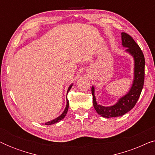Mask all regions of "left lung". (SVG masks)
<instances>
[{
	"label": "left lung",
	"mask_w": 155,
	"mask_h": 155,
	"mask_svg": "<svg viewBox=\"0 0 155 155\" xmlns=\"http://www.w3.org/2000/svg\"><path fill=\"white\" fill-rule=\"evenodd\" d=\"M122 45L127 48L126 52L134 58V79L129 92L124 97H120L117 102L111 107H104L97 104L94 96V87H92L93 105L96 111L104 118L121 116L135 107L143 88L145 79V57L141 48L128 34L121 33Z\"/></svg>",
	"instance_id": "8db88e82"
}]
</instances>
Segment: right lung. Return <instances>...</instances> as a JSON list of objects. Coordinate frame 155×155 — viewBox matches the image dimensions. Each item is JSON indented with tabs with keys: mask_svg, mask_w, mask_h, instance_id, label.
<instances>
[{
	"mask_svg": "<svg viewBox=\"0 0 155 155\" xmlns=\"http://www.w3.org/2000/svg\"><path fill=\"white\" fill-rule=\"evenodd\" d=\"M73 84H71V85H70L68 89L67 93H68L70 90H71V87H72V86H73ZM66 101H67L66 107H65V109L64 110V111H63V113H62V114H61V116H59L58 117H57L56 118H55V119L51 120V121H48L47 123H45V125H52V124H56V123L59 122L61 120H62V119H63V118H64L65 115H66V114H67V112H68V107H69V101H68V99H66Z\"/></svg>",
	"mask_w": 155,
	"mask_h": 155,
	"instance_id": "1",
	"label": "right lung"
}]
</instances>
